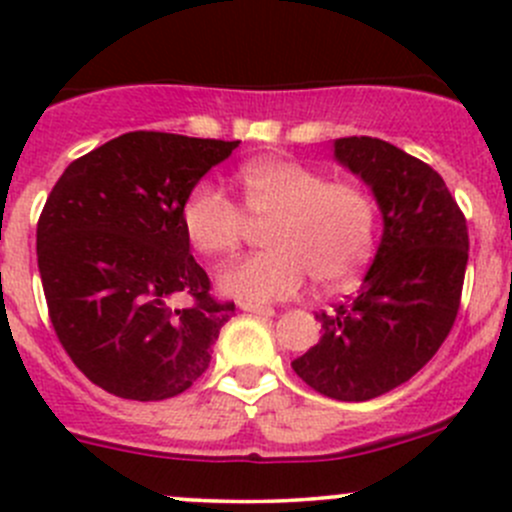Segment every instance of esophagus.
<instances>
[{"instance_id": "1", "label": "esophagus", "mask_w": 512, "mask_h": 512, "mask_svg": "<svg viewBox=\"0 0 512 512\" xmlns=\"http://www.w3.org/2000/svg\"><path fill=\"white\" fill-rule=\"evenodd\" d=\"M240 309H242V312L257 314V317H272V314H275V309H272V307H262V304H247V302H242Z\"/></svg>"}]
</instances>
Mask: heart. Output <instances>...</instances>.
I'll use <instances>...</instances> for the list:
<instances>
[{
  "mask_svg": "<svg viewBox=\"0 0 512 512\" xmlns=\"http://www.w3.org/2000/svg\"><path fill=\"white\" fill-rule=\"evenodd\" d=\"M242 208L218 185H193L180 208L190 245L203 255L237 250L252 223H270L260 255L230 262L218 275L225 297L267 304L314 285L347 287L374 252L376 208L352 180H329L322 170L292 158H265L237 173Z\"/></svg>",
  "mask_w": 512,
  "mask_h": 512,
  "instance_id": "obj_1",
  "label": "heart"
}]
</instances>
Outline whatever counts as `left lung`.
Returning <instances> with one entry per match:
<instances>
[{
	"label": "left lung",
	"mask_w": 512,
	"mask_h": 512,
	"mask_svg": "<svg viewBox=\"0 0 512 512\" xmlns=\"http://www.w3.org/2000/svg\"><path fill=\"white\" fill-rule=\"evenodd\" d=\"M334 158L369 185L384 232L359 292L317 314L322 337L292 369L329 399L369 401L406 384L451 332L468 227L441 175L401 148L349 136Z\"/></svg>",
	"instance_id": "1"
}]
</instances>
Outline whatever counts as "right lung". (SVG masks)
Wrapping results in <instances>:
<instances>
[{"instance_id": "add662e5", "label": "right lung", "mask_w": 512, "mask_h": 512, "mask_svg": "<svg viewBox=\"0 0 512 512\" xmlns=\"http://www.w3.org/2000/svg\"><path fill=\"white\" fill-rule=\"evenodd\" d=\"M240 141L133 131L64 170L36 225V257L61 347L108 394L163 401L205 374L235 312L210 297L180 208ZM185 293L194 304L173 310Z\"/></svg>"}]
</instances>
